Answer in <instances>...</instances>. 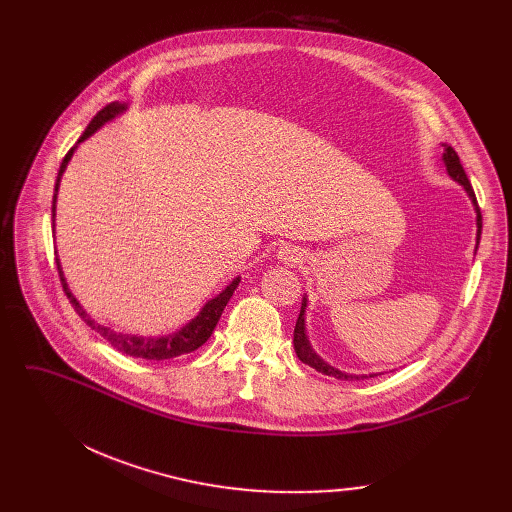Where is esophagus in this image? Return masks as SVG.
Instances as JSON below:
<instances>
[{"mask_svg":"<svg viewBox=\"0 0 512 512\" xmlns=\"http://www.w3.org/2000/svg\"><path fill=\"white\" fill-rule=\"evenodd\" d=\"M278 259L280 261H299V253H297V249H292V247H280Z\"/></svg>","mask_w":512,"mask_h":512,"instance_id":"1","label":"esophagus"}]
</instances>
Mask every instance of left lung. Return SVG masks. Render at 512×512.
<instances>
[{"instance_id":"8db88e82","label":"left lung","mask_w":512,"mask_h":512,"mask_svg":"<svg viewBox=\"0 0 512 512\" xmlns=\"http://www.w3.org/2000/svg\"><path fill=\"white\" fill-rule=\"evenodd\" d=\"M442 159H444V166H446L450 178L456 180V182H459V184L465 188L469 199H471L473 205H475V211H477V240H479V234H481V211H479V205H477V199H475V193H473V186H471V182H469V178H467V174H465V170H463V166H461V159H459V155H456V151H454L450 145H444ZM305 309H307V299L303 297V305H301V313H299V319H297V326H294V351H297V357H299L305 365L317 369L319 373H324V375H332V378H336V380L355 382V380L367 378V375H353V373L338 371L336 367H332L330 363H326L324 359H321V357L313 351L309 340H307ZM369 378H373V373L369 375Z\"/></svg>"}]
</instances>
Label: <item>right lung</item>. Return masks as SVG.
Returning <instances> with one entry per match:
<instances>
[{
    "label": "right lung",
    "mask_w": 512,
    "mask_h": 512,
    "mask_svg": "<svg viewBox=\"0 0 512 512\" xmlns=\"http://www.w3.org/2000/svg\"><path fill=\"white\" fill-rule=\"evenodd\" d=\"M126 110V105L120 103V101H112L110 105H105L101 112H97V116L91 120V124L85 128V132L80 134L78 143H83L85 139H89L93 132H97L105 122H110L112 118H116L118 114H122ZM78 143L66 153L62 166H60V172H58V178H56V193H53V205H51V213L53 218H56V199H58V188H60V180H62V174L68 166L70 157L74 155V149L78 147ZM56 222V220H53ZM58 263V274H60V282L64 286V292L68 301L72 303L74 311L83 317L85 324L95 330L97 334H101L107 342H110L116 351L124 353V355H130V357H137V359H147V361H164V359H174V357H180V355H186V353H193L197 351V348L201 344H205L209 340V336L213 334L215 326H218V321L222 317V311L224 307L228 305L230 297L234 294L240 278H234L215 299L207 301L205 307L199 311V315L195 319L188 321L186 326H182L178 332L174 334H168V336H159V338H145V336H134V334H122V332H116L114 328H107V326H101L97 324L95 319H91L87 315V311L80 307V303L76 301L74 294L70 292L68 284H66V278H64V272H62V265H60V259H56Z\"/></svg>",
    "instance_id": "add662e5"
}]
</instances>
